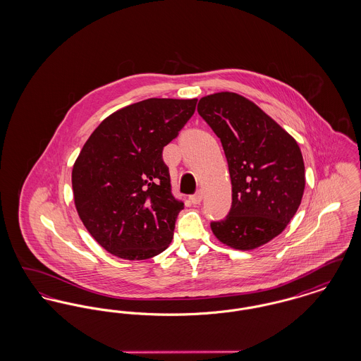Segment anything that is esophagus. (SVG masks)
I'll return each mask as SVG.
<instances>
[{"label":"esophagus","instance_id":"1","mask_svg":"<svg viewBox=\"0 0 361 361\" xmlns=\"http://www.w3.org/2000/svg\"><path fill=\"white\" fill-rule=\"evenodd\" d=\"M189 200H190L192 204L197 206V204H200L202 200H203V193H202V192H196L195 195H192V196L189 197Z\"/></svg>","mask_w":361,"mask_h":361}]
</instances>
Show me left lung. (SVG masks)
I'll list each match as a JSON object with an SVG mask.
<instances>
[{
    "instance_id": "1",
    "label": "left lung",
    "mask_w": 361,
    "mask_h": 361,
    "mask_svg": "<svg viewBox=\"0 0 361 361\" xmlns=\"http://www.w3.org/2000/svg\"><path fill=\"white\" fill-rule=\"evenodd\" d=\"M199 115L221 139L233 188L224 221L214 235L237 250L274 240L300 206L306 178L296 140L256 104L233 92L202 97Z\"/></svg>"
}]
</instances>
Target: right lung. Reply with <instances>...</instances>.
<instances>
[{
	"mask_svg": "<svg viewBox=\"0 0 361 361\" xmlns=\"http://www.w3.org/2000/svg\"><path fill=\"white\" fill-rule=\"evenodd\" d=\"M197 99H147L104 119L74 162L80 219L106 252L124 259L162 253L184 203L172 195L164 147L195 112Z\"/></svg>",
	"mask_w": 361,
	"mask_h": 361,
	"instance_id": "add662e5",
	"label": "right lung"
}]
</instances>
